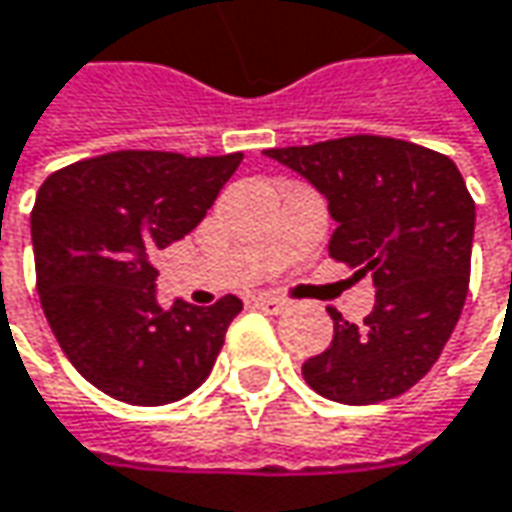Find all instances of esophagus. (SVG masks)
<instances>
[{"mask_svg":"<svg viewBox=\"0 0 512 512\" xmlns=\"http://www.w3.org/2000/svg\"><path fill=\"white\" fill-rule=\"evenodd\" d=\"M252 307L260 310V313H266V316H278V313L286 310V301L284 298H275V295H255L252 298Z\"/></svg>","mask_w":512,"mask_h":512,"instance_id":"obj_1","label":"esophagus"}]
</instances>
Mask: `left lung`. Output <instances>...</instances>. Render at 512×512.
Here are the masks:
<instances>
[{"label": "left lung", "instance_id": "left-lung-1", "mask_svg": "<svg viewBox=\"0 0 512 512\" xmlns=\"http://www.w3.org/2000/svg\"><path fill=\"white\" fill-rule=\"evenodd\" d=\"M269 159L301 173L336 220L330 257L371 272L374 310L304 362L307 385L345 406L394 400L417 385L449 342L469 289L475 202L455 162L385 136L275 147Z\"/></svg>", "mask_w": 512, "mask_h": 512}]
</instances>
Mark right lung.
Masks as SVG:
<instances>
[{"instance_id":"right-lung-1","label":"right lung","mask_w":512,"mask_h":512,"mask_svg":"<svg viewBox=\"0 0 512 512\" xmlns=\"http://www.w3.org/2000/svg\"><path fill=\"white\" fill-rule=\"evenodd\" d=\"M243 153L118 150L51 173L31 211L37 292L54 339L104 394L165 406L217 362L237 295L211 307H162L150 257L194 231Z\"/></svg>"}]
</instances>
